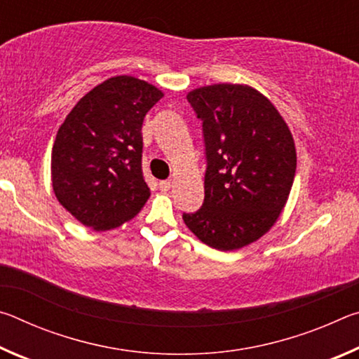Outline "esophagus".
Masks as SVG:
<instances>
[{
  "mask_svg": "<svg viewBox=\"0 0 359 359\" xmlns=\"http://www.w3.org/2000/svg\"><path fill=\"white\" fill-rule=\"evenodd\" d=\"M171 187H172V182H171V180H163V182H160L161 191H169V190H171Z\"/></svg>",
  "mask_w": 359,
  "mask_h": 359,
  "instance_id": "1",
  "label": "esophagus"
}]
</instances>
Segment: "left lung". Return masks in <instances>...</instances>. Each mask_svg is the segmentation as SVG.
<instances>
[{
    "mask_svg": "<svg viewBox=\"0 0 359 359\" xmlns=\"http://www.w3.org/2000/svg\"><path fill=\"white\" fill-rule=\"evenodd\" d=\"M203 120L208 169L204 203L184 214L188 229L217 250H239L274 226L296 172L294 139L277 107L244 83L188 92Z\"/></svg>",
    "mask_w": 359,
    "mask_h": 359,
    "instance_id": "1",
    "label": "left lung"
}]
</instances>
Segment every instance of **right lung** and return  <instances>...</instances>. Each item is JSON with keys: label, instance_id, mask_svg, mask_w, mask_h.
<instances>
[{"label": "right lung", "instance_id": "obj_1", "mask_svg": "<svg viewBox=\"0 0 359 359\" xmlns=\"http://www.w3.org/2000/svg\"><path fill=\"white\" fill-rule=\"evenodd\" d=\"M163 96L141 79L115 76L90 90L66 115L52 149V187L77 222L109 231L147 203L142 121Z\"/></svg>", "mask_w": 359, "mask_h": 359}]
</instances>
